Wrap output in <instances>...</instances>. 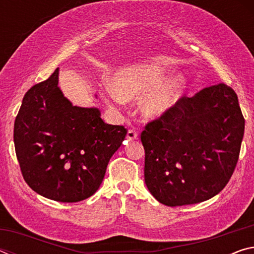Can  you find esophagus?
I'll list each match as a JSON object with an SVG mask.
<instances>
[{
	"mask_svg": "<svg viewBox=\"0 0 254 254\" xmlns=\"http://www.w3.org/2000/svg\"><path fill=\"white\" fill-rule=\"evenodd\" d=\"M137 136H139V134H137V132L135 130H128L127 133V139L128 141L136 140Z\"/></svg>",
	"mask_w": 254,
	"mask_h": 254,
	"instance_id": "1",
	"label": "esophagus"
}]
</instances>
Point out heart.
<instances>
[{
  "instance_id": "b5f03b06",
  "label": "heart",
  "mask_w": 254,
  "mask_h": 254,
  "mask_svg": "<svg viewBox=\"0 0 254 254\" xmlns=\"http://www.w3.org/2000/svg\"><path fill=\"white\" fill-rule=\"evenodd\" d=\"M160 71L149 66L127 67L117 72L113 91H107L106 102L121 103L145 96L140 103V111L148 120H158L174 110L184 92V80L175 77L161 84Z\"/></svg>"
}]
</instances>
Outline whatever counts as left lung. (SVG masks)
I'll return each instance as SVG.
<instances>
[{
	"label": "left lung",
	"instance_id": "8db88e82",
	"mask_svg": "<svg viewBox=\"0 0 254 254\" xmlns=\"http://www.w3.org/2000/svg\"><path fill=\"white\" fill-rule=\"evenodd\" d=\"M244 123L238 95L224 83L180 98L141 133L149 191L171 207L217 195L238 163Z\"/></svg>",
	"mask_w": 254,
	"mask_h": 254
}]
</instances>
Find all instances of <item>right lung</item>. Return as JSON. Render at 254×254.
<instances>
[{
    "mask_svg": "<svg viewBox=\"0 0 254 254\" xmlns=\"http://www.w3.org/2000/svg\"><path fill=\"white\" fill-rule=\"evenodd\" d=\"M59 69L25 93L14 122L21 173L38 194L62 203L84 200L100 188L127 130L101 119L96 107L74 106L58 87Z\"/></svg>",
    "mask_w": 254,
    "mask_h": 254,
    "instance_id": "1",
    "label": "right lung"
}]
</instances>
